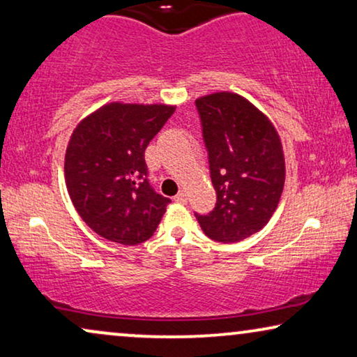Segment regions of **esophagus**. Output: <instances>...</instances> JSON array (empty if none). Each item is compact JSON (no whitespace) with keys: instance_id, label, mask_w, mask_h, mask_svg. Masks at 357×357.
I'll use <instances>...</instances> for the list:
<instances>
[{"instance_id":"esophagus-1","label":"esophagus","mask_w":357,"mask_h":357,"mask_svg":"<svg viewBox=\"0 0 357 357\" xmlns=\"http://www.w3.org/2000/svg\"><path fill=\"white\" fill-rule=\"evenodd\" d=\"M174 200H176L178 204H185V202H188V195H185L184 190H181V192L176 195V197H174Z\"/></svg>"}]
</instances>
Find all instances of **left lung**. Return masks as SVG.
<instances>
[{
    "mask_svg": "<svg viewBox=\"0 0 357 357\" xmlns=\"http://www.w3.org/2000/svg\"><path fill=\"white\" fill-rule=\"evenodd\" d=\"M208 150L217 205L197 215L200 228L218 243H238L270 222L284 188V153L273 123L234 92L195 100Z\"/></svg>",
    "mask_w": 357,
    "mask_h": 357,
    "instance_id": "obj_1",
    "label": "left lung"
}]
</instances>
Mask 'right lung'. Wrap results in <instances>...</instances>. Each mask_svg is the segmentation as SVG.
Listing matches in <instances>:
<instances>
[{
	"mask_svg": "<svg viewBox=\"0 0 357 357\" xmlns=\"http://www.w3.org/2000/svg\"><path fill=\"white\" fill-rule=\"evenodd\" d=\"M174 105L109 102L73 130L64 179L73 205L102 238L124 245L150 239L172 200L150 188L144 152Z\"/></svg>",
	"mask_w": 357,
	"mask_h": 357,
	"instance_id": "obj_1",
	"label": "right lung"
}]
</instances>
